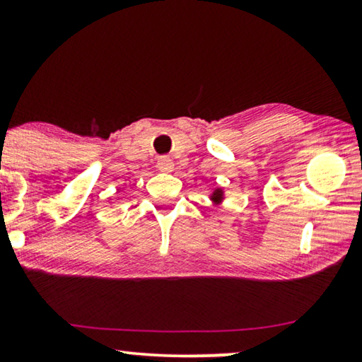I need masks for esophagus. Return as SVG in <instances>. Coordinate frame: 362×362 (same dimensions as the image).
<instances>
[{
  "label": "esophagus",
  "instance_id": "1",
  "mask_svg": "<svg viewBox=\"0 0 362 362\" xmlns=\"http://www.w3.org/2000/svg\"><path fill=\"white\" fill-rule=\"evenodd\" d=\"M156 166L160 168L161 171H173V168H175V163L170 156H160L156 161Z\"/></svg>",
  "mask_w": 362,
  "mask_h": 362
}]
</instances>
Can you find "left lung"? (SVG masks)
Here are the masks:
<instances>
[{"instance_id": "1", "label": "left lung", "mask_w": 362, "mask_h": 362, "mask_svg": "<svg viewBox=\"0 0 362 362\" xmlns=\"http://www.w3.org/2000/svg\"><path fill=\"white\" fill-rule=\"evenodd\" d=\"M221 197H222V189H216L214 194H212V199L221 201Z\"/></svg>"}]
</instances>
